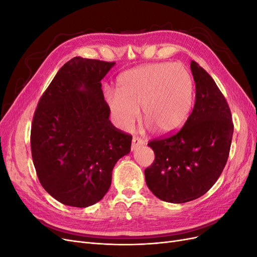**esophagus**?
I'll return each instance as SVG.
<instances>
[{"instance_id":"esophagus-1","label":"esophagus","mask_w":257,"mask_h":257,"mask_svg":"<svg viewBox=\"0 0 257 257\" xmlns=\"http://www.w3.org/2000/svg\"><path fill=\"white\" fill-rule=\"evenodd\" d=\"M146 143L143 138L138 137V136H134L133 137V141H132V150H135L137 147H141L144 146Z\"/></svg>"}]
</instances>
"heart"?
<instances>
[{
	"label": "heart",
	"mask_w": 257,
	"mask_h": 257,
	"mask_svg": "<svg viewBox=\"0 0 257 257\" xmlns=\"http://www.w3.org/2000/svg\"><path fill=\"white\" fill-rule=\"evenodd\" d=\"M193 79L180 63L150 64L124 72L116 80V95L108 94L116 126L130 130L142 107L144 120L159 133L180 127L191 110Z\"/></svg>",
	"instance_id": "b5f03b06"
}]
</instances>
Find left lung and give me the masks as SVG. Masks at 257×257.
I'll return each mask as SVG.
<instances>
[{
    "instance_id": "obj_1",
    "label": "left lung",
    "mask_w": 257,
    "mask_h": 257,
    "mask_svg": "<svg viewBox=\"0 0 257 257\" xmlns=\"http://www.w3.org/2000/svg\"><path fill=\"white\" fill-rule=\"evenodd\" d=\"M191 71L196 98L184 125L148 143L155 155L145 169L148 188L174 204L196 199L212 188L226 165L234 133L229 106L212 77L195 61Z\"/></svg>"
}]
</instances>
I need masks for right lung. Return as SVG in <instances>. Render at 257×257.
I'll return each mask as SVG.
<instances>
[{"instance_id":"add662e5","label":"right lung","mask_w":257,"mask_h":257,"mask_svg":"<svg viewBox=\"0 0 257 257\" xmlns=\"http://www.w3.org/2000/svg\"><path fill=\"white\" fill-rule=\"evenodd\" d=\"M114 62L75 57L60 68L38 100L31 152L43 188L60 203L94 205L111 184L115 163L132 135L114 127L102 80Z\"/></svg>"}]
</instances>
